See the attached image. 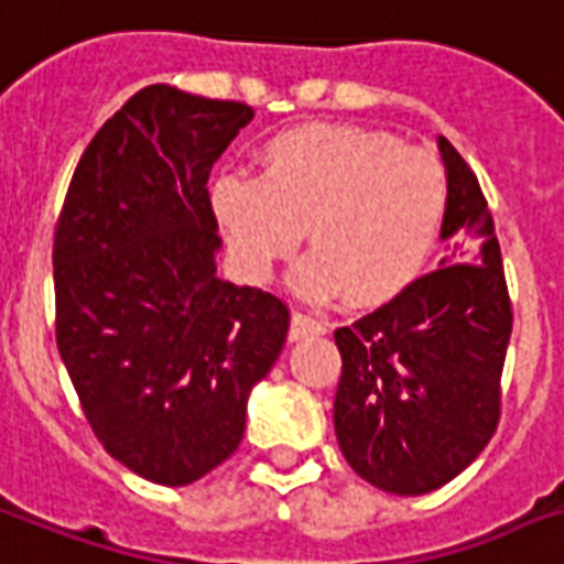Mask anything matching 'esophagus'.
Returning <instances> with one entry per match:
<instances>
[{
    "label": "esophagus",
    "mask_w": 564,
    "mask_h": 564,
    "mask_svg": "<svg viewBox=\"0 0 564 564\" xmlns=\"http://www.w3.org/2000/svg\"><path fill=\"white\" fill-rule=\"evenodd\" d=\"M316 334H325V322L311 316V313H292V325H290V339H304V337H316Z\"/></svg>",
    "instance_id": "1"
}]
</instances>
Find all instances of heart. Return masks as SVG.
Masks as SVG:
<instances>
[{"label":"heart","instance_id":"obj_1","mask_svg":"<svg viewBox=\"0 0 564 564\" xmlns=\"http://www.w3.org/2000/svg\"><path fill=\"white\" fill-rule=\"evenodd\" d=\"M213 213L248 278L263 281L301 242L292 286L351 307L397 299L420 278L444 225L446 171L432 153L355 123H301L265 141L260 177L213 183Z\"/></svg>","mask_w":564,"mask_h":564}]
</instances>
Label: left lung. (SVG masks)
<instances>
[{
	"label": "left lung",
	"mask_w": 564,
	"mask_h": 564,
	"mask_svg": "<svg viewBox=\"0 0 564 564\" xmlns=\"http://www.w3.org/2000/svg\"><path fill=\"white\" fill-rule=\"evenodd\" d=\"M437 150L449 186L446 257L393 301L334 330L343 358L337 444L360 479L399 497L446 485L491 441L511 337L488 200L444 135Z\"/></svg>",
	"instance_id": "1"
}]
</instances>
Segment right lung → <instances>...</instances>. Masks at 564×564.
I'll return each mask as SVG.
<instances>
[{"instance_id": "obj_1", "label": "right lung", "mask_w": 564, "mask_h": 564, "mask_svg": "<svg viewBox=\"0 0 564 564\" xmlns=\"http://www.w3.org/2000/svg\"><path fill=\"white\" fill-rule=\"evenodd\" d=\"M251 106L148 85L82 153L55 227V343L111 458L192 485L236 453L290 330L272 292L215 274L206 180Z\"/></svg>"}]
</instances>
